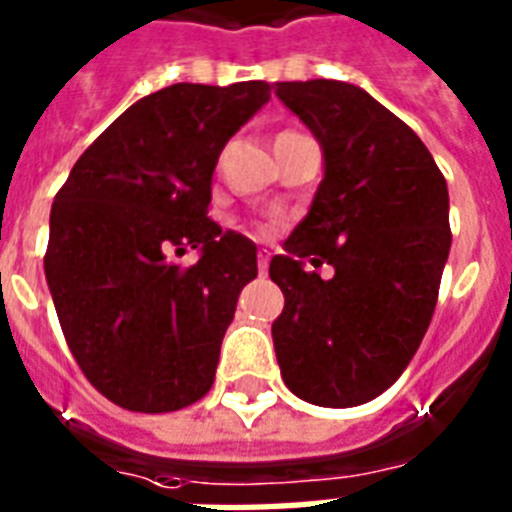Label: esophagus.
Instances as JSON below:
<instances>
[{
    "instance_id": "34e87169",
    "label": "esophagus",
    "mask_w": 512,
    "mask_h": 512,
    "mask_svg": "<svg viewBox=\"0 0 512 512\" xmlns=\"http://www.w3.org/2000/svg\"><path fill=\"white\" fill-rule=\"evenodd\" d=\"M268 260H271V249H260L257 252V265H260V276H265L268 273Z\"/></svg>"
}]
</instances>
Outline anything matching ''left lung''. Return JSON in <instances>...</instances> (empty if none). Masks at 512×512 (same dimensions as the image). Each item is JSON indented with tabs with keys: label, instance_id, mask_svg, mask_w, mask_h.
<instances>
[{
	"label": "left lung",
	"instance_id": "8db88e82",
	"mask_svg": "<svg viewBox=\"0 0 512 512\" xmlns=\"http://www.w3.org/2000/svg\"><path fill=\"white\" fill-rule=\"evenodd\" d=\"M276 95L324 156L311 209L268 271L284 292L271 327L281 377L308 404H366L401 377L436 311L446 180L412 127L356 84L276 82ZM305 259L336 276L308 274Z\"/></svg>",
	"mask_w": 512,
	"mask_h": 512
}]
</instances>
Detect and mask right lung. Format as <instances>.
<instances>
[{
    "label": "right lung",
    "mask_w": 512,
    "mask_h": 512,
    "mask_svg": "<svg viewBox=\"0 0 512 512\" xmlns=\"http://www.w3.org/2000/svg\"><path fill=\"white\" fill-rule=\"evenodd\" d=\"M268 82H180L132 103L52 201L44 276L76 364L122 409L175 412L215 382L257 247L207 217L225 143ZM200 249L188 269L172 254Z\"/></svg>",
    "instance_id": "add662e5"
}]
</instances>
